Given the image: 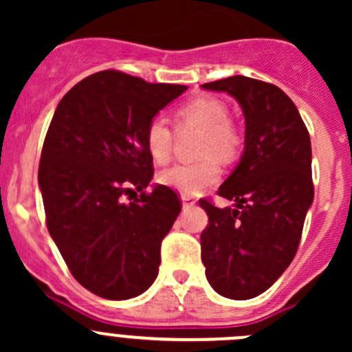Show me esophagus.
<instances>
[{
	"label": "esophagus",
	"mask_w": 352,
	"mask_h": 352,
	"mask_svg": "<svg viewBox=\"0 0 352 352\" xmlns=\"http://www.w3.org/2000/svg\"><path fill=\"white\" fill-rule=\"evenodd\" d=\"M182 206H184V209H187V208H192V206H196V201H194V197H190V196H186V194H184L182 197Z\"/></svg>",
	"instance_id": "obj_1"
}]
</instances>
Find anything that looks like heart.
Here are the masks:
<instances>
[{"label": "heart", "instance_id": "b5f03b06", "mask_svg": "<svg viewBox=\"0 0 352 352\" xmlns=\"http://www.w3.org/2000/svg\"><path fill=\"white\" fill-rule=\"evenodd\" d=\"M228 117V107L212 97H199L177 110V129L201 131L196 148V155L201 160L179 163L163 170L158 175V182L186 196H194L218 182V162H233L242 146V136ZM144 143L155 162H166L172 153L173 131L163 120H151L144 133Z\"/></svg>", "mask_w": 352, "mask_h": 352}]
</instances>
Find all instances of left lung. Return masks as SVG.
I'll use <instances>...</instances> for the list:
<instances>
[{
  "label": "left lung",
  "instance_id": "8db88e82",
  "mask_svg": "<svg viewBox=\"0 0 352 352\" xmlns=\"http://www.w3.org/2000/svg\"><path fill=\"white\" fill-rule=\"evenodd\" d=\"M202 88L236 98L245 116V151L218 190L235 206L199 201L209 218L201 257L216 293L250 300L274 285L296 255L314 202L310 134L276 85L236 74Z\"/></svg>",
  "mask_w": 352,
  "mask_h": 352
}]
</instances>
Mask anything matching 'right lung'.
Returning <instances> with one entry per match:
<instances>
[{"label":"right lung","mask_w":352,"mask_h":352,"mask_svg":"<svg viewBox=\"0 0 352 352\" xmlns=\"http://www.w3.org/2000/svg\"><path fill=\"white\" fill-rule=\"evenodd\" d=\"M186 90L107 69L56 109L38 163L45 223L71 274L97 296L129 300L158 276L162 240L182 206L170 187L144 192L153 179L144 133ZM134 190L140 197L126 205Z\"/></svg>","instance_id":"add662e5"}]
</instances>
